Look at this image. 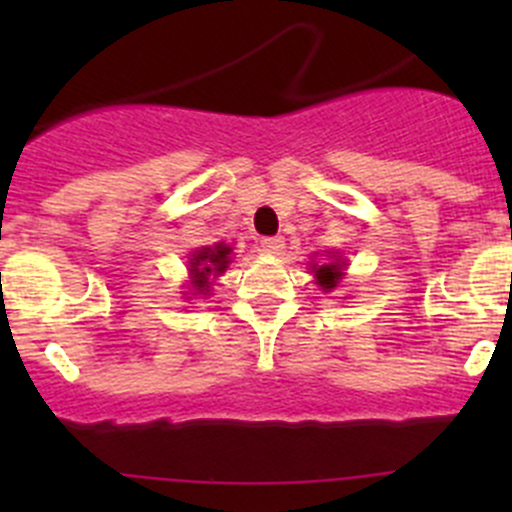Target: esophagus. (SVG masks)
Instances as JSON below:
<instances>
[{"instance_id":"1","label":"esophagus","mask_w":512,"mask_h":512,"mask_svg":"<svg viewBox=\"0 0 512 512\" xmlns=\"http://www.w3.org/2000/svg\"><path fill=\"white\" fill-rule=\"evenodd\" d=\"M282 247H285V237L280 235L262 237L260 240V250L267 252V255H277V252H282Z\"/></svg>"}]
</instances>
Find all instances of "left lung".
<instances>
[{"label": "left lung", "mask_w": 512, "mask_h": 512, "mask_svg": "<svg viewBox=\"0 0 512 512\" xmlns=\"http://www.w3.org/2000/svg\"><path fill=\"white\" fill-rule=\"evenodd\" d=\"M314 277H317V282L324 289H334L337 282L342 280V265L339 262H327L322 267H314Z\"/></svg>", "instance_id": "obj_1"}]
</instances>
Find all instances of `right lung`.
<instances>
[{
  "label": "right lung",
  "mask_w": 512,
  "mask_h": 512,
  "mask_svg": "<svg viewBox=\"0 0 512 512\" xmlns=\"http://www.w3.org/2000/svg\"><path fill=\"white\" fill-rule=\"evenodd\" d=\"M227 255H230V247L225 245H215V247H205L200 250L198 255L193 257L190 262V272H193V285L200 294L208 292V277L210 275H220V272L227 267Z\"/></svg>",
  "instance_id": "obj_1"
}]
</instances>
